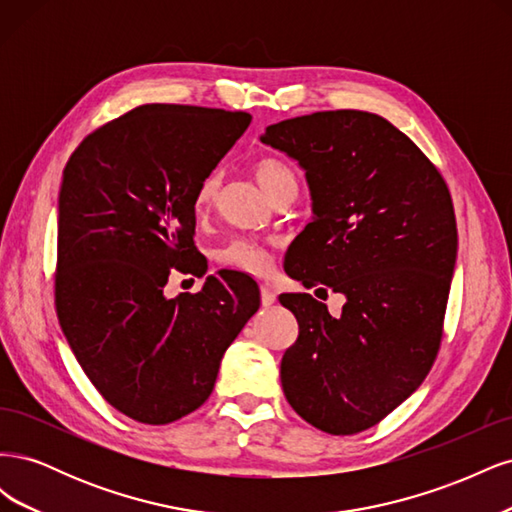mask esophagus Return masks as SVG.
<instances>
[{
	"instance_id": "obj_1",
	"label": "esophagus",
	"mask_w": 512,
	"mask_h": 512,
	"mask_svg": "<svg viewBox=\"0 0 512 512\" xmlns=\"http://www.w3.org/2000/svg\"><path fill=\"white\" fill-rule=\"evenodd\" d=\"M260 303L265 305V307H269V305L275 303V292H273L267 284L260 286Z\"/></svg>"
}]
</instances>
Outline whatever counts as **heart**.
Instances as JSON below:
<instances>
[{
	"label": "heart",
	"instance_id": "heart-1",
	"mask_svg": "<svg viewBox=\"0 0 512 512\" xmlns=\"http://www.w3.org/2000/svg\"><path fill=\"white\" fill-rule=\"evenodd\" d=\"M254 175L262 185V190L273 198L280 192H284L286 188L297 185V177H294L288 164H284L282 160H277L273 156L258 158L254 162ZM220 183H222V175L218 170H213V173H209L203 181H200L194 196L198 215L205 213L213 205V200L220 190ZM215 260L230 271L256 275V277L269 275L273 267L269 247L265 243H260L256 239H247V237H235L226 241L222 247H218V252H215Z\"/></svg>",
	"mask_w": 512,
	"mask_h": 512
}]
</instances>
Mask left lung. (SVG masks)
Returning a JSON list of instances; mask_svg holds the SVG:
<instances>
[{"label":"left lung","instance_id":"left-lung-1","mask_svg":"<svg viewBox=\"0 0 512 512\" xmlns=\"http://www.w3.org/2000/svg\"><path fill=\"white\" fill-rule=\"evenodd\" d=\"M262 143L305 168L314 198L286 273L346 297L333 318L312 294H282L299 322L282 389L309 425L352 436L389 416L436 361L457 258L453 198L436 164L374 113L284 119Z\"/></svg>","mask_w":512,"mask_h":512}]
</instances>
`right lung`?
<instances>
[{
    "instance_id": "right-lung-1",
    "label": "right lung",
    "mask_w": 512,
    "mask_h": 512,
    "mask_svg": "<svg viewBox=\"0 0 512 512\" xmlns=\"http://www.w3.org/2000/svg\"><path fill=\"white\" fill-rule=\"evenodd\" d=\"M252 115L143 104L87 134L59 190L55 309L96 391L121 414L166 425L209 399L226 348L260 305L250 275L198 273L194 196Z\"/></svg>"
}]
</instances>
